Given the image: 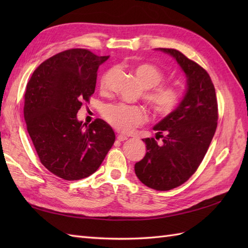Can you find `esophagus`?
<instances>
[{
    "label": "esophagus",
    "instance_id": "esophagus-1",
    "mask_svg": "<svg viewBox=\"0 0 248 248\" xmlns=\"http://www.w3.org/2000/svg\"><path fill=\"white\" fill-rule=\"evenodd\" d=\"M117 140H118L119 141H124V140H128V136H125V135H123V134H118V135H117Z\"/></svg>",
    "mask_w": 248,
    "mask_h": 248
}]
</instances>
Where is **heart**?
<instances>
[{"label": "heart", "mask_w": 248, "mask_h": 248, "mask_svg": "<svg viewBox=\"0 0 248 248\" xmlns=\"http://www.w3.org/2000/svg\"><path fill=\"white\" fill-rule=\"evenodd\" d=\"M134 73L145 88H152L147 93L146 99L157 115L167 116L176 109L180 102V93L173 86H157L164 80V73L161 69L151 64H141L135 68ZM105 82L107 78L102 80V87H105ZM102 115L113 128L124 133H130L147 120L145 109L124 103L107 104L102 109Z\"/></svg>", "instance_id": "heart-1"}]
</instances>
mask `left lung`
Segmentation results:
<instances>
[{"label": "left lung", "instance_id": "obj_1", "mask_svg": "<svg viewBox=\"0 0 248 248\" xmlns=\"http://www.w3.org/2000/svg\"><path fill=\"white\" fill-rule=\"evenodd\" d=\"M155 50L176 60L186 75V91L176 109L154 127L162 144L155 139L143 140L146 155L134 170L145 186L168 191L187 181L203 160L217 127V100L211 78L202 67L175 49Z\"/></svg>", "mask_w": 248, "mask_h": 248}]
</instances>
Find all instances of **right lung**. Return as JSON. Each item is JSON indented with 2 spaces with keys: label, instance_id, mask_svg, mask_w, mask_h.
Wrapping results in <instances>:
<instances>
[{
  "label": "right lung",
  "instance_id": "add662e5",
  "mask_svg": "<svg viewBox=\"0 0 248 248\" xmlns=\"http://www.w3.org/2000/svg\"><path fill=\"white\" fill-rule=\"evenodd\" d=\"M108 56L70 49L36 68L26 85L24 119L41 164L65 180L91 176L112 148L115 133L96 119L78 121L83 101L94 93L97 71Z\"/></svg>",
  "mask_w": 248,
  "mask_h": 248
}]
</instances>
